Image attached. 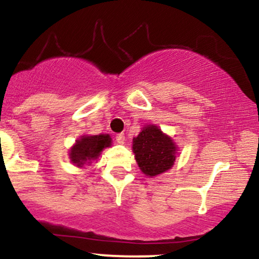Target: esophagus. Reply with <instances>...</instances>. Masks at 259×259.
<instances>
[{
	"label": "esophagus",
	"instance_id": "obj_1",
	"mask_svg": "<svg viewBox=\"0 0 259 259\" xmlns=\"http://www.w3.org/2000/svg\"><path fill=\"white\" fill-rule=\"evenodd\" d=\"M115 140H117V142L119 145L125 144V135H124V134H118V135L115 136Z\"/></svg>",
	"mask_w": 259,
	"mask_h": 259
}]
</instances>
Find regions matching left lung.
I'll return each instance as SVG.
<instances>
[{
	"label": "left lung",
	"mask_w": 259,
	"mask_h": 259,
	"mask_svg": "<svg viewBox=\"0 0 259 259\" xmlns=\"http://www.w3.org/2000/svg\"><path fill=\"white\" fill-rule=\"evenodd\" d=\"M178 145L154 124H146L133 139V152L140 170L148 178L165 173L174 165Z\"/></svg>",
	"instance_id": "1"
}]
</instances>
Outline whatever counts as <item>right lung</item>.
<instances>
[{
  "label": "right lung",
  "mask_w": 259,
  "mask_h": 259,
  "mask_svg": "<svg viewBox=\"0 0 259 259\" xmlns=\"http://www.w3.org/2000/svg\"><path fill=\"white\" fill-rule=\"evenodd\" d=\"M112 139L108 134L100 135H82L76 140L69 150V159L78 168L90 165L94 160L99 159L101 152L111 147Z\"/></svg>",
  "instance_id": "obj_1"
}]
</instances>
